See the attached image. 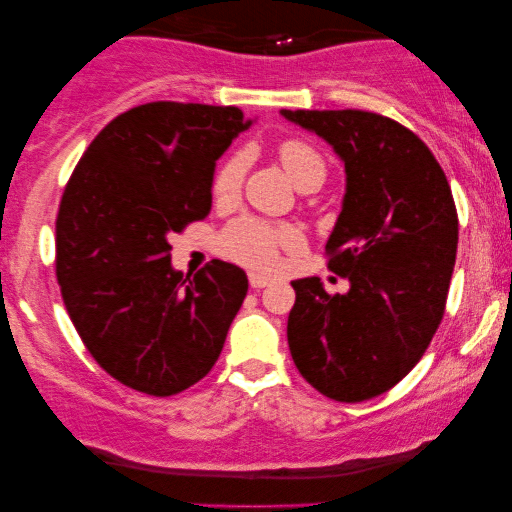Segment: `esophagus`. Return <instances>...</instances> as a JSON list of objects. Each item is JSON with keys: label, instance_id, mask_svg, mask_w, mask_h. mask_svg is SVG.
Wrapping results in <instances>:
<instances>
[{"label": "esophagus", "instance_id": "esophagus-1", "mask_svg": "<svg viewBox=\"0 0 512 512\" xmlns=\"http://www.w3.org/2000/svg\"><path fill=\"white\" fill-rule=\"evenodd\" d=\"M249 284L251 289H265V286L270 284V277L258 275V272H249Z\"/></svg>", "mask_w": 512, "mask_h": 512}]
</instances>
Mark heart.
I'll return each mask as SVG.
<instances>
[{"label":"heart","instance_id":"b5f03b06","mask_svg":"<svg viewBox=\"0 0 512 512\" xmlns=\"http://www.w3.org/2000/svg\"><path fill=\"white\" fill-rule=\"evenodd\" d=\"M277 156L284 172L289 174V179L298 188L324 184L326 163L312 144L303 142V139H286V142L279 144ZM244 165H247V160H244L242 153H235V156L226 158L216 167L212 177L214 205H233L237 195H240ZM300 244H303V233L298 228L289 226V223L272 226V223L258 219H237L219 237V249L223 254L258 270L275 268L279 251L298 249Z\"/></svg>","mask_w":512,"mask_h":512}]
</instances>
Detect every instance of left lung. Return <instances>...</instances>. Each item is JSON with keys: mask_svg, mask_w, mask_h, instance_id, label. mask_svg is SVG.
<instances>
[{"mask_svg": "<svg viewBox=\"0 0 512 512\" xmlns=\"http://www.w3.org/2000/svg\"><path fill=\"white\" fill-rule=\"evenodd\" d=\"M282 116L326 139L347 174L326 256L349 291L331 296L319 277L291 282L293 363L333 401H368L417 366L443 321L457 207L443 167L405 125L359 109Z\"/></svg>", "mask_w": 512, "mask_h": 512, "instance_id": "8db88e82", "label": "left lung"}]
</instances>
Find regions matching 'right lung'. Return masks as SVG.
<instances>
[{
	"label": "right lung",
	"mask_w": 512,
	"mask_h": 512,
	"mask_svg": "<svg viewBox=\"0 0 512 512\" xmlns=\"http://www.w3.org/2000/svg\"><path fill=\"white\" fill-rule=\"evenodd\" d=\"M251 121L237 107L149 102L83 153L55 221V275L83 345L125 387L174 396L219 359L249 279L212 261L193 279L170 235L212 209L214 165Z\"/></svg>",
	"instance_id": "right-lung-1"
}]
</instances>
